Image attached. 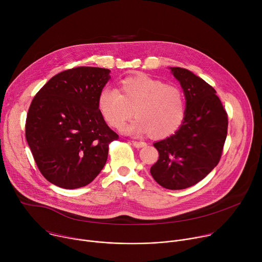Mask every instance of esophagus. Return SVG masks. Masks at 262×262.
Masks as SVG:
<instances>
[{
	"instance_id": "esophagus-1",
	"label": "esophagus",
	"mask_w": 262,
	"mask_h": 262,
	"mask_svg": "<svg viewBox=\"0 0 262 262\" xmlns=\"http://www.w3.org/2000/svg\"><path fill=\"white\" fill-rule=\"evenodd\" d=\"M132 144L136 148H142V147H145L147 145L145 142H142V141H132Z\"/></svg>"
}]
</instances>
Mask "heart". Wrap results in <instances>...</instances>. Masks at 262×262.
I'll use <instances>...</instances> for the list:
<instances>
[{
    "label": "heart",
    "mask_w": 262,
    "mask_h": 262,
    "mask_svg": "<svg viewBox=\"0 0 262 262\" xmlns=\"http://www.w3.org/2000/svg\"><path fill=\"white\" fill-rule=\"evenodd\" d=\"M101 117L112 128L121 129L133 116L137 118L124 132L129 135L148 133L164 139L176 133L185 117V98L182 90L145 74L121 80L118 88L102 89L97 98Z\"/></svg>",
    "instance_id": "obj_1"
}]
</instances>
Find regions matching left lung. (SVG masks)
I'll list each match as a JSON object with an SVG mask.
<instances>
[{"mask_svg": "<svg viewBox=\"0 0 262 262\" xmlns=\"http://www.w3.org/2000/svg\"><path fill=\"white\" fill-rule=\"evenodd\" d=\"M170 69L185 96V117L174 135L154 144L160 157L150 173L163 188L183 190L202 180L220 162L228 116L209 84L185 68Z\"/></svg>", "mask_w": 262, "mask_h": 262, "instance_id": "8db88e82", "label": "left lung"}]
</instances>
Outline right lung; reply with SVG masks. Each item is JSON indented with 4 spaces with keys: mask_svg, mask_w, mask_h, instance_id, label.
I'll return each mask as SVG.
<instances>
[{
    "mask_svg": "<svg viewBox=\"0 0 262 262\" xmlns=\"http://www.w3.org/2000/svg\"><path fill=\"white\" fill-rule=\"evenodd\" d=\"M110 70L76 67L53 77L33 98L26 139L47 180L63 189L89 184L102 170L108 144L117 140L101 117L97 98Z\"/></svg>",
    "mask_w": 262,
    "mask_h": 262,
    "instance_id": "right-lung-1",
    "label": "right lung"
}]
</instances>
